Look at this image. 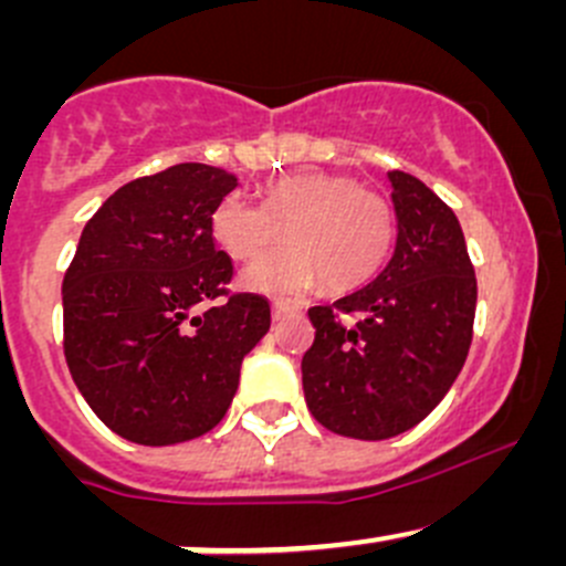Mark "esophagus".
I'll use <instances>...</instances> for the list:
<instances>
[{
    "instance_id": "1",
    "label": "esophagus",
    "mask_w": 566,
    "mask_h": 566,
    "mask_svg": "<svg viewBox=\"0 0 566 566\" xmlns=\"http://www.w3.org/2000/svg\"><path fill=\"white\" fill-rule=\"evenodd\" d=\"M271 315H273V319H284V315H287V304H282V301H273V306H271Z\"/></svg>"
}]
</instances>
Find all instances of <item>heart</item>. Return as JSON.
<instances>
[{"instance_id": "1", "label": "heart", "mask_w": 566, "mask_h": 566, "mask_svg": "<svg viewBox=\"0 0 566 566\" xmlns=\"http://www.w3.org/2000/svg\"><path fill=\"white\" fill-rule=\"evenodd\" d=\"M284 235L276 249L243 273L256 293H306L323 279L331 293L367 284L391 249L394 227L386 199L353 177L298 172L265 186V205L243 193H227L213 210V235L235 260H256Z\"/></svg>"}]
</instances>
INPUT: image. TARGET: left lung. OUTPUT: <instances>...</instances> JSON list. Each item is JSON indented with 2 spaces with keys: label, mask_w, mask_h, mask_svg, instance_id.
<instances>
[{
  "label": "left lung",
  "mask_w": 566,
  "mask_h": 566,
  "mask_svg": "<svg viewBox=\"0 0 566 566\" xmlns=\"http://www.w3.org/2000/svg\"><path fill=\"white\" fill-rule=\"evenodd\" d=\"M397 241L384 271L331 306H312L304 353L312 416L345 438L386 441L419 424L465 364L476 276L454 210L419 177L389 172Z\"/></svg>",
  "instance_id": "left-lung-1"
}]
</instances>
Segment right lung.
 I'll return each instance as SVG.
<instances>
[{"label":"right lung","mask_w":566,"mask_h":566,"mask_svg":"<svg viewBox=\"0 0 566 566\" xmlns=\"http://www.w3.org/2000/svg\"><path fill=\"white\" fill-rule=\"evenodd\" d=\"M235 186L227 169L177 164L117 188L78 238L62 282L67 369L125 441L172 447L213 430L271 328L262 295L227 298L213 210Z\"/></svg>","instance_id":"obj_1"}]
</instances>
